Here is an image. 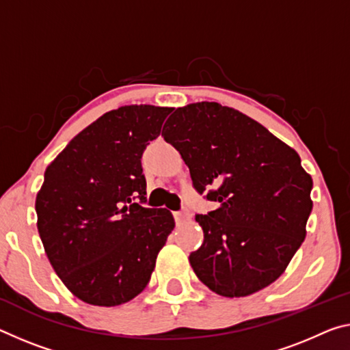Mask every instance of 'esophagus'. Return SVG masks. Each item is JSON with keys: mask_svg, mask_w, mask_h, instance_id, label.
Returning a JSON list of instances; mask_svg holds the SVG:
<instances>
[{"mask_svg": "<svg viewBox=\"0 0 350 350\" xmlns=\"http://www.w3.org/2000/svg\"><path fill=\"white\" fill-rule=\"evenodd\" d=\"M174 219H176V223H177V224L185 223V221L190 219V212H188L187 208L180 210V212H176V213H174Z\"/></svg>", "mask_w": 350, "mask_h": 350, "instance_id": "1", "label": "esophagus"}]
</instances>
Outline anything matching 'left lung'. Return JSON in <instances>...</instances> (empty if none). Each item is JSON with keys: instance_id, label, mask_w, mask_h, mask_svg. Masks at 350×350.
I'll return each instance as SVG.
<instances>
[{"instance_id": "left-lung-1", "label": "left lung", "mask_w": 350, "mask_h": 350, "mask_svg": "<svg viewBox=\"0 0 350 350\" xmlns=\"http://www.w3.org/2000/svg\"><path fill=\"white\" fill-rule=\"evenodd\" d=\"M162 132L218 208L196 215L204 243L190 254L216 295L243 297L284 274L305 240L313 180L301 157L247 115L218 103L179 107Z\"/></svg>"}]
</instances>
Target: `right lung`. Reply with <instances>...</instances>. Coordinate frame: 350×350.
<instances>
[{"label": "right lung", "mask_w": 350, "mask_h": 350, "mask_svg": "<svg viewBox=\"0 0 350 350\" xmlns=\"http://www.w3.org/2000/svg\"><path fill=\"white\" fill-rule=\"evenodd\" d=\"M171 110L146 104L110 110L48 165L36 199L37 229L55 274L81 301L115 307L151 279L174 218L142 205L140 159Z\"/></svg>", "instance_id": "add662e5"}]
</instances>
